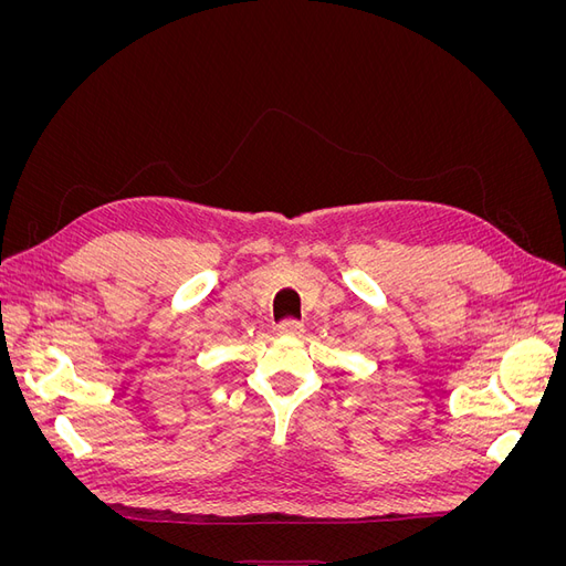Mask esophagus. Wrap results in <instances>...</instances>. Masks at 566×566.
<instances>
[{"mask_svg":"<svg viewBox=\"0 0 566 566\" xmlns=\"http://www.w3.org/2000/svg\"><path fill=\"white\" fill-rule=\"evenodd\" d=\"M279 333H283V335H293V337H300V335H304V323L302 321H281L279 323Z\"/></svg>","mask_w":566,"mask_h":566,"instance_id":"obj_1","label":"esophagus"}]
</instances>
